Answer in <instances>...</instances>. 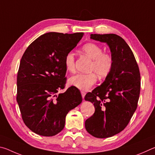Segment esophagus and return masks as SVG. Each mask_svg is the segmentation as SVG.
<instances>
[{"label": "esophagus", "instance_id": "1", "mask_svg": "<svg viewBox=\"0 0 155 155\" xmlns=\"http://www.w3.org/2000/svg\"><path fill=\"white\" fill-rule=\"evenodd\" d=\"M81 95H82V98H85V91H81Z\"/></svg>", "mask_w": 155, "mask_h": 155}]
</instances>
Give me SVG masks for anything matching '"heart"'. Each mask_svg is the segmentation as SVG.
I'll use <instances>...</instances> for the list:
<instances>
[{
    "label": "heart",
    "instance_id": "obj_1",
    "mask_svg": "<svg viewBox=\"0 0 155 155\" xmlns=\"http://www.w3.org/2000/svg\"><path fill=\"white\" fill-rule=\"evenodd\" d=\"M82 51L86 55L92 59L90 70L94 71L99 77L104 78L111 72L114 60L109 53L103 52V50L98 44L87 43L83 45ZM64 65L68 71L70 72L75 70V57L72 52H68L64 58ZM97 81L96 74L94 72L89 74H77L69 79V83L81 90H90Z\"/></svg>",
    "mask_w": 155,
    "mask_h": 155
}]
</instances>
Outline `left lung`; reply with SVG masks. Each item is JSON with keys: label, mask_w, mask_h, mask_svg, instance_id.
Instances as JSON below:
<instances>
[{"label": "left lung", "mask_w": 155, "mask_h": 155, "mask_svg": "<svg viewBox=\"0 0 155 155\" xmlns=\"http://www.w3.org/2000/svg\"><path fill=\"white\" fill-rule=\"evenodd\" d=\"M90 38L107 43L114 65L104 82L88 92L95 112L86 120L87 132L97 138L112 137L128 125L136 109L140 93V73L134 54L127 42L115 34H91Z\"/></svg>", "instance_id": "obj_1"}]
</instances>
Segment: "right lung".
I'll use <instances>...</instances> for the list:
<instances>
[{"label": "right lung", "mask_w": 155, "mask_h": 155, "mask_svg": "<svg viewBox=\"0 0 155 155\" xmlns=\"http://www.w3.org/2000/svg\"><path fill=\"white\" fill-rule=\"evenodd\" d=\"M83 33L50 32L33 41L23 54L17 76V102L25 125L36 134L50 137L64 129L65 116L82 102L71 86L57 95L66 83L64 58Z\"/></svg>", "instance_id": "obj_1"}]
</instances>
